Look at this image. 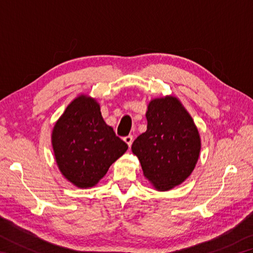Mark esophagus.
<instances>
[{"label": "esophagus", "instance_id": "esophagus-1", "mask_svg": "<svg viewBox=\"0 0 253 253\" xmlns=\"http://www.w3.org/2000/svg\"><path fill=\"white\" fill-rule=\"evenodd\" d=\"M132 140H133V137L131 136V135H128V136H126L125 138H124V141H125L128 146H131V143H132Z\"/></svg>", "mask_w": 253, "mask_h": 253}]
</instances>
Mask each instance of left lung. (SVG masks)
Masks as SVG:
<instances>
[{"instance_id":"obj_1","label":"left lung","mask_w":253,"mask_h":253,"mask_svg":"<svg viewBox=\"0 0 253 253\" xmlns=\"http://www.w3.org/2000/svg\"><path fill=\"white\" fill-rule=\"evenodd\" d=\"M146 117L147 131L133 141L132 153L155 189L169 190L185 181L195 169L201 149L200 135L175 96L152 100Z\"/></svg>"}]
</instances>
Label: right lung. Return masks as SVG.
Masks as SVG:
<instances>
[{
	"label": "right lung",
	"instance_id": "obj_1",
	"mask_svg": "<svg viewBox=\"0 0 253 253\" xmlns=\"http://www.w3.org/2000/svg\"><path fill=\"white\" fill-rule=\"evenodd\" d=\"M52 146L61 173L79 188L95 186L128 149L106 125L98 102L88 95L72 101L58 118Z\"/></svg>",
	"mask_w": 253,
	"mask_h": 253
}]
</instances>
